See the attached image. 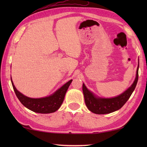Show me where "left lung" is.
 Wrapping results in <instances>:
<instances>
[{
	"mask_svg": "<svg viewBox=\"0 0 147 147\" xmlns=\"http://www.w3.org/2000/svg\"><path fill=\"white\" fill-rule=\"evenodd\" d=\"M138 68L139 61L136 70V78L132 85L122 94L114 98H106L97 97L88 90L85 84L83 83V92L87 108L90 111L96 114H109L120 109L128 100L132 93L135 89L138 80Z\"/></svg>",
	"mask_w": 147,
	"mask_h": 147,
	"instance_id": "8db88e82",
	"label": "left lung"
}]
</instances>
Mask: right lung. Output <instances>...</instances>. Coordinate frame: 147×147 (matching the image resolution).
I'll list each match as a JSON object with an SVG mask.
<instances>
[{
  "label": "right lung",
  "instance_id": "add662e5",
  "mask_svg": "<svg viewBox=\"0 0 147 147\" xmlns=\"http://www.w3.org/2000/svg\"><path fill=\"white\" fill-rule=\"evenodd\" d=\"M72 81V80L69 81L52 95L40 98H32L24 95L16 88L12 79L11 83L16 95L24 107L36 113L49 114L55 112L60 108Z\"/></svg>",
  "mask_w": 147,
  "mask_h": 147
}]
</instances>
